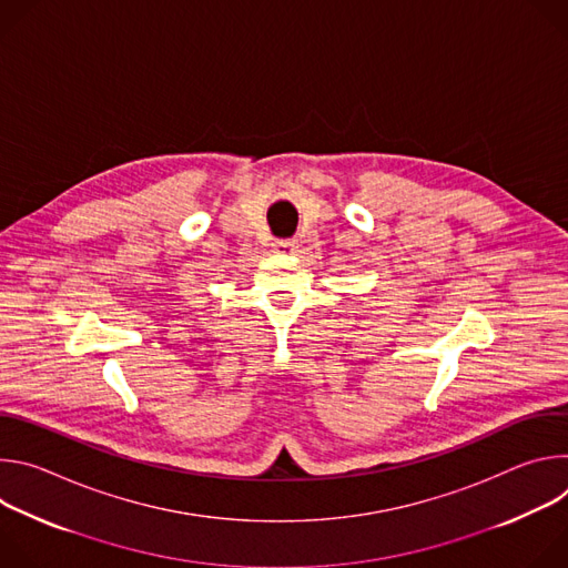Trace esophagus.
Here are the masks:
<instances>
[{"label": "esophagus", "mask_w": 568, "mask_h": 568, "mask_svg": "<svg viewBox=\"0 0 568 568\" xmlns=\"http://www.w3.org/2000/svg\"><path fill=\"white\" fill-rule=\"evenodd\" d=\"M272 247H274V252H281V254H294L296 247H298V242L296 240H276Z\"/></svg>", "instance_id": "esophagus-1"}]
</instances>
